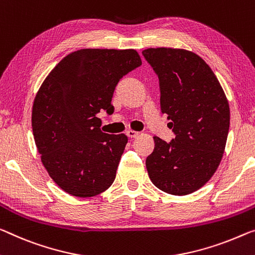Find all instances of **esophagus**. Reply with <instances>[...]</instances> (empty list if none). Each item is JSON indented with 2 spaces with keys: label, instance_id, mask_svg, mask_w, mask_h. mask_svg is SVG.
Returning a JSON list of instances; mask_svg holds the SVG:
<instances>
[{
  "label": "esophagus",
  "instance_id": "esophagus-1",
  "mask_svg": "<svg viewBox=\"0 0 255 255\" xmlns=\"http://www.w3.org/2000/svg\"><path fill=\"white\" fill-rule=\"evenodd\" d=\"M127 135L128 136V138L133 139V138H136V136L139 135V132L133 131V130H128V131H127Z\"/></svg>",
  "mask_w": 255,
  "mask_h": 255
}]
</instances>
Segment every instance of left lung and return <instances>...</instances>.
Here are the masks:
<instances>
[{"mask_svg":"<svg viewBox=\"0 0 255 255\" xmlns=\"http://www.w3.org/2000/svg\"><path fill=\"white\" fill-rule=\"evenodd\" d=\"M159 78L160 109L175 138L154 136L146 159L151 182L171 195H188L212 178L225 152L229 104L220 82L198 54L185 49L142 51Z\"/></svg>","mask_w":255,"mask_h":255,"instance_id":"1","label":"left lung"}]
</instances>
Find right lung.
I'll use <instances>...</instances> for the list:
<instances>
[{"label":"right lung","instance_id":"1","mask_svg":"<svg viewBox=\"0 0 255 255\" xmlns=\"http://www.w3.org/2000/svg\"><path fill=\"white\" fill-rule=\"evenodd\" d=\"M141 65L133 49H81L51 70L34 99L33 134L43 166L75 197L107 190L116 177L128 136L100 130V111L113 114L121 78Z\"/></svg>","mask_w":255,"mask_h":255}]
</instances>
